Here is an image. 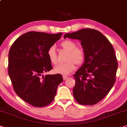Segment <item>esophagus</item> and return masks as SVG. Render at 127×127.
I'll return each instance as SVG.
<instances>
[{
	"label": "esophagus",
	"mask_w": 127,
	"mask_h": 127,
	"mask_svg": "<svg viewBox=\"0 0 127 127\" xmlns=\"http://www.w3.org/2000/svg\"><path fill=\"white\" fill-rule=\"evenodd\" d=\"M63 79L64 80H66V79H67L68 78V77H67V76H63Z\"/></svg>",
	"instance_id": "34e87169"
}]
</instances>
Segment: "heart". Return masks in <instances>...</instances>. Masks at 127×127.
<instances>
[{
    "mask_svg": "<svg viewBox=\"0 0 127 127\" xmlns=\"http://www.w3.org/2000/svg\"><path fill=\"white\" fill-rule=\"evenodd\" d=\"M63 49L67 52L65 60L66 62L60 64L55 67L54 71L62 75H68L74 69L75 65H81L84 63L85 59V53L82 48L77 47V44L71 40H65L60 43ZM50 62L53 64H57V55L54 46H50L47 52Z\"/></svg>",
    "mask_w": 127,
    "mask_h": 127,
    "instance_id": "b5f03b06",
    "label": "heart"
}]
</instances>
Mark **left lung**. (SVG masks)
Wrapping results in <instances>:
<instances>
[{
    "label": "left lung",
    "instance_id": "1",
    "mask_svg": "<svg viewBox=\"0 0 127 127\" xmlns=\"http://www.w3.org/2000/svg\"><path fill=\"white\" fill-rule=\"evenodd\" d=\"M69 38L81 41L85 53V62L73 75L75 85L73 95L82 105H94L102 100L116 82L118 63L114 48L100 32L84 28L65 33Z\"/></svg>",
    "mask_w": 127,
    "mask_h": 127
}]
</instances>
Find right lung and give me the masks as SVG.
Segmentation results:
<instances>
[{
    "mask_svg": "<svg viewBox=\"0 0 127 127\" xmlns=\"http://www.w3.org/2000/svg\"><path fill=\"white\" fill-rule=\"evenodd\" d=\"M62 35L28 32L18 37L10 49L8 73L13 89L21 99L34 107L51 103L63 81L60 74L42 75L53 68L47 52Z\"/></svg>",
    "mask_w": 127,
    "mask_h": 127,
    "instance_id": "right-lung-1",
    "label": "right lung"
}]
</instances>
